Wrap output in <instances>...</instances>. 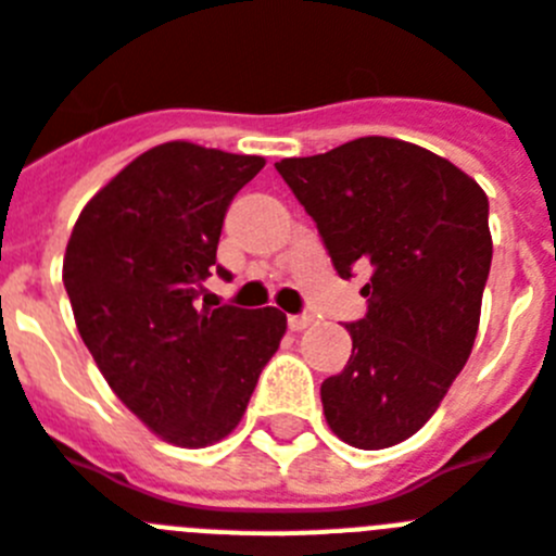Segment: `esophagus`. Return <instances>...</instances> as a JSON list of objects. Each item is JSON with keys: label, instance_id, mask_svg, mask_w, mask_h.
I'll list each match as a JSON object with an SVG mask.
<instances>
[{"label": "esophagus", "instance_id": "1", "mask_svg": "<svg viewBox=\"0 0 556 556\" xmlns=\"http://www.w3.org/2000/svg\"><path fill=\"white\" fill-rule=\"evenodd\" d=\"M311 325H314V316H288V328H291L293 333H300V330L311 328Z\"/></svg>", "mask_w": 556, "mask_h": 556}]
</instances>
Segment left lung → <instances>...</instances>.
<instances>
[{
	"mask_svg": "<svg viewBox=\"0 0 556 556\" xmlns=\"http://www.w3.org/2000/svg\"><path fill=\"white\" fill-rule=\"evenodd\" d=\"M316 220L339 277L370 265L353 353L321 381L333 435L387 450L432 418L472 353L492 265L486 191L455 163L367 135L325 155L277 163Z\"/></svg>",
	"mask_w": 556,
	"mask_h": 556,
	"instance_id": "obj_1",
	"label": "left lung"
}]
</instances>
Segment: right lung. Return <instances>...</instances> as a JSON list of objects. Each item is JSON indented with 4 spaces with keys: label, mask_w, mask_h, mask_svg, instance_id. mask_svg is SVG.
I'll use <instances>...</instances> for the list:
<instances>
[{
    "label": "right lung",
    "mask_w": 556,
    "mask_h": 556,
    "mask_svg": "<svg viewBox=\"0 0 556 556\" xmlns=\"http://www.w3.org/2000/svg\"><path fill=\"white\" fill-rule=\"evenodd\" d=\"M265 166L189 141L147 149L81 208L62 279L76 328L112 393L166 444L231 432L288 319L277 307L200 305L223 217Z\"/></svg>",
    "instance_id": "right-lung-1"
}]
</instances>
